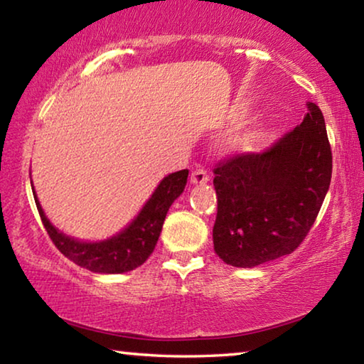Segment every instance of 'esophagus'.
<instances>
[{"label":"esophagus","mask_w":364,"mask_h":364,"mask_svg":"<svg viewBox=\"0 0 364 364\" xmlns=\"http://www.w3.org/2000/svg\"><path fill=\"white\" fill-rule=\"evenodd\" d=\"M208 181V173L204 167L197 165L193 173H191V183L193 184H204Z\"/></svg>","instance_id":"34e87169"}]
</instances>
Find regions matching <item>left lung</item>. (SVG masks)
Segmentation results:
<instances>
[{"label": "left lung", "mask_w": 364, "mask_h": 364, "mask_svg": "<svg viewBox=\"0 0 364 364\" xmlns=\"http://www.w3.org/2000/svg\"><path fill=\"white\" fill-rule=\"evenodd\" d=\"M304 122L263 152L228 157L213 168V249L225 263L254 268L304 242L323 205L332 152L321 109L308 102Z\"/></svg>", "instance_id": "8db88e82"}]
</instances>
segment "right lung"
Returning <instances> with one entry per match:
<instances>
[{
	"label": "right lung",
	"mask_w": 364,
	"mask_h": 364,
	"mask_svg": "<svg viewBox=\"0 0 364 364\" xmlns=\"http://www.w3.org/2000/svg\"><path fill=\"white\" fill-rule=\"evenodd\" d=\"M188 173V170H180L165 176L132 225L101 242H82L65 236L49 223L36 196L35 204L43 226L60 254L93 273H127L143 264L154 252L168 208L186 186Z\"/></svg>",
	"instance_id": "add662e5"
}]
</instances>
